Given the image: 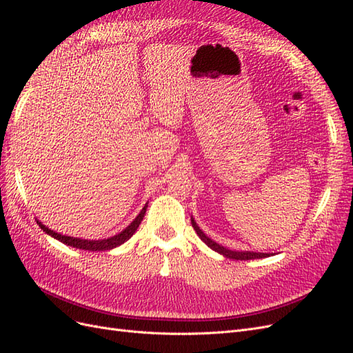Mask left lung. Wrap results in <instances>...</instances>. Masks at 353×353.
<instances>
[{
  "mask_svg": "<svg viewBox=\"0 0 353 353\" xmlns=\"http://www.w3.org/2000/svg\"><path fill=\"white\" fill-rule=\"evenodd\" d=\"M191 223H193V228H194V231L197 232V236H199L203 241H205L212 250H215V252H218V253L223 254V256H225V258H228V259H236V261H250V259L268 258V256H270V253H258V252H236V250H230V249H227V248H223V245L218 244L216 241L210 240V239L206 236V234L203 232V231L199 228V225H197L196 221H194L193 218H191Z\"/></svg>",
  "mask_w": 353,
  "mask_h": 353,
  "instance_id": "left-lung-1",
  "label": "left lung"
}]
</instances>
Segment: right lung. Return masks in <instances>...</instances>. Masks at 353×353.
Here are the masks:
<instances>
[{
  "mask_svg": "<svg viewBox=\"0 0 353 353\" xmlns=\"http://www.w3.org/2000/svg\"><path fill=\"white\" fill-rule=\"evenodd\" d=\"M145 210H147V203H145V206L141 209V212L138 213V216L123 231H121L119 234H116V236H113V237L103 239V240H85V239H77V237H70V236H63V234H59L56 231L50 230L48 227L42 225V222L38 221V219H37V223L42 231L48 234V236L54 237L56 240L70 245V248L90 250V252H97V250L103 252V250L114 249V248H117V245L123 244L126 240H130L134 236V232L137 231V228L140 227V223H141V221L145 215Z\"/></svg>",
  "mask_w": 353,
  "mask_h": 353,
  "instance_id": "1",
  "label": "right lung"
}]
</instances>
